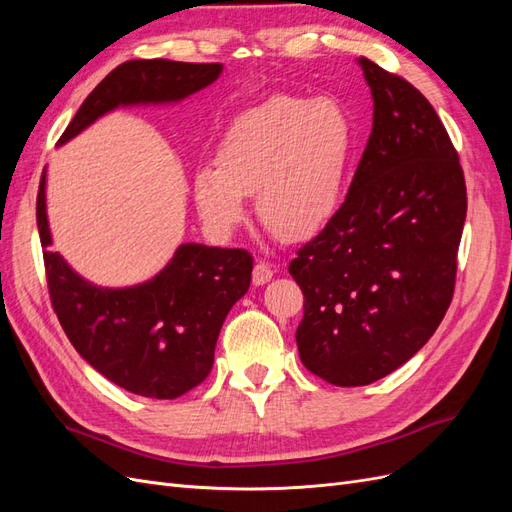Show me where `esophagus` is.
<instances>
[{"label": "esophagus", "instance_id": "1", "mask_svg": "<svg viewBox=\"0 0 512 512\" xmlns=\"http://www.w3.org/2000/svg\"><path fill=\"white\" fill-rule=\"evenodd\" d=\"M271 277H273V267L269 265V262H262V260L256 262L254 271H252V282L256 286H262V284L271 282Z\"/></svg>", "mask_w": 512, "mask_h": 512}]
</instances>
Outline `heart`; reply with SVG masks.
Instances as JSON below:
<instances>
[{
  "mask_svg": "<svg viewBox=\"0 0 512 512\" xmlns=\"http://www.w3.org/2000/svg\"><path fill=\"white\" fill-rule=\"evenodd\" d=\"M354 123L331 98L273 96L230 121L215 162L194 170L196 209L235 230L256 194L260 222L286 241L312 237L337 213L354 153Z\"/></svg>",
  "mask_w": 512,
  "mask_h": 512,
  "instance_id": "1",
  "label": "heart"
}]
</instances>
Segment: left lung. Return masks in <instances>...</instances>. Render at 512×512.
Segmentation results:
<instances>
[{
    "instance_id": "1",
    "label": "left lung",
    "mask_w": 512,
    "mask_h": 512,
    "mask_svg": "<svg viewBox=\"0 0 512 512\" xmlns=\"http://www.w3.org/2000/svg\"><path fill=\"white\" fill-rule=\"evenodd\" d=\"M374 98L348 196L290 262L303 290V365L335 386L371 384L436 333L453 301L468 196L459 156L429 100L359 59Z\"/></svg>"
}]
</instances>
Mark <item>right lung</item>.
I'll list each match as a JSON object with an SVG mask.
<instances>
[{"mask_svg": "<svg viewBox=\"0 0 512 512\" xmlns=\"http://www.w3.org/2000/svg\"><path fill=\"white\" fill-rule=\"evenodd\" d=\"M222 64L132 59L117 66L76 111L59 145L117 106L170 104L211 85ZM46 170L36 220L44 247L46 284L72 346L104 378L151 399H175L203 382L213 367L222 324L250 288L254 258L245 250L183 243L151 280L100 288L49 250Z\"/></svg>", "mask_w": 512, "mask_h": 512, "instance_id": "1", "label": "right lung"}]
</instances>
